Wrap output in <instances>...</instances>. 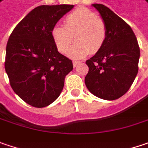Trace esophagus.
I'll return each mask as SVG.
<instances>
[{"label": "esophagus", "instance_id": "34e87169", "mask_svg": "<svg viewBox=\"0 0 148 148\" xmlns=\"http://www.w3.org/2000/svg\"><path fill=\"white\" fill-rule=\"evenodd\" d=\"M80 63H81L80 61H77V60H74V61H73V66H74V67H77V66L79 65Z\"/></svg>", "mask_w": 148, "mask_h": 148}]
</instances>
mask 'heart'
I'll list each match as a JSON object with an SVG mask.
<instances>
[{
    "mask_svg": "<svg viewBox=\"0 0 148 148\" xmlns=\"http://www.w3.org/2000/svg\"><path fill=\"white\" fill-rule=\"evenodd\" d=\"M65 26L55 25L51 37L59 51L71 58L81 59L89 53L95 54L103 47L107 39L105 23L88 8H77L65 17ZM77 42L70 48L74 40ZM70 48V49L69 48Z\"/></svg>",
    "mask_w": 148,
    "mask_h": 148,
    "instance_id": "obj_1",
    "label": "heart"
}]
</instances>
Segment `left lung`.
<instances>
[{"mask_svg":"<svg viewBox=\"0 0 148 148\" xmlns=\"http://www.w3.org/2000/svg\"><path fill=\"white\" fill-rule=\"evenodd\" d=\"M105 23L107 39L99 52L86 61L85 84L98 98L114 100L130 89L138 72L140 48L132 27L110 8L92 4Z\"/></svg>","mask_w":148,"mask_h":148,"instance_id":"obj_1","label":"left lung"}]
</instances>
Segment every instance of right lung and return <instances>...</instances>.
Here are the masks:
<instances>
[{
	"label": "right lung",
	"instance_id": "add662e5",
	"mask_svg": "<svg viewBox=\"0 0 148 148\" xmlns=\"http://www.w3.org/2000/svg\"><path fill=\"white\" fill-rule=\"evenodd\" d=\"M73 5H39L32 10L11 34L5 69L10 85L29 105L46 107L57 99L71 60L59 53L51 29Z\"/></svg>",
	"mask_w": 148,
	"mask_h": 148
}]
</instances>
